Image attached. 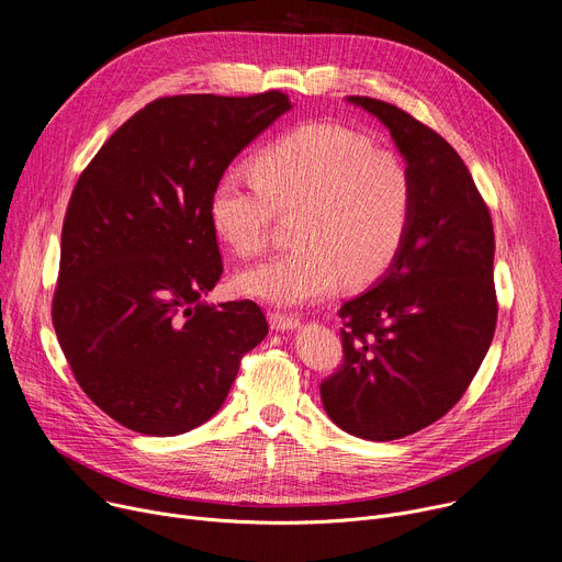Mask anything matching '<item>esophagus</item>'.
<instances>
[{
    "label": "esophagus",
    "mask_w": 562,
    "mask_h": 562,
    "mask_svg": "<svg viewBox=\"0 0 562 562\" xmlns=\"http://www.w3.org/2000/svg\"><path fill=\"white\" fill-rule=\"evenodd\" d=\"M269 323H271V329L284 331V329H295L297 325H301V318L284 314V312H269Z\"/></svg>",
    "instance_id": "34e87169"
}]
</instances>
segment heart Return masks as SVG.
<instances>
[{"instance_id": "b5f03b06", "label": "heart", "mask_w": 562, "mask_h": 562, "mask_svg": "<svg viewBox=\"0 0 562 562\" xmlns=\"http://www.w3.org/2000/svg\"><path fill=\"white\" fill-rule=\"evenodd\" d=\"M255 171L228 169L210 194L214 233L257 257L276 218L295 214L293 250L241 271L237 289L273 305H305L341 280L375 282L400 255L416 210V180L393 151L341 124H305L269 144Z\"/></svg>"}]
</instances>
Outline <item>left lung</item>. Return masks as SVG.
<instances>
[{"label":"left lung","mask_w":562,"mask_h":562,"mask_svg":"<svg viewBox=\"0 0 562 562\" xmlns=\"http://www.w3.org/2000/svg\"><path fill=\"white\" fill-rule=\"evenodd\" d=\"M375 115L416 180L400 255L341 310L344 363L321 382L327 416L366 440L442 418L468 391L497 325L491 210L454 148L406 110L348 97Z\"/></svg>","instance_id":"obj_1"}]
</instances>
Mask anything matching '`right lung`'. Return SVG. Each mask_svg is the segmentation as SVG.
I'll list each match as a JSON object with an SVG mask.
<instances>
[{
    "instance_id": "right-lung-1",
    "label": "right lung",
    "mask_w": 562,
    "mask_h": 562,
    "mask_svg": "<svg viewBox=\"0 0 562 562\" xmlns=\"http://www.w3.org/2000/svg\"><path fill=\"white\" fill-rule=\"evenodd\" d=\"M289 108L280 90L160 97L105 139L74 187L54 329L86 395L137 434L210 420L269 331L252 301L201 303L223 273L210 194Z\"/></svg>"
}]
</instances>
